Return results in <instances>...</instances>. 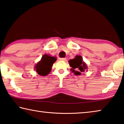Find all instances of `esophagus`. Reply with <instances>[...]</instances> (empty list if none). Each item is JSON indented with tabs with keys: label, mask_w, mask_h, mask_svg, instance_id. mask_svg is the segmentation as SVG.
Returning a JSON list of instances; mask_svg holds the SVG:
<instances>
[{
	"label": "esophagus",
	"mask_w": 124,
	"mask_h": 124,
	"mask_svg": "<svg viewBox=\"0 0 124 124\" xmlns=\"http://www.w3.org/2000/svg\"><path fill=\"white\" fill-rule=\"evenodd\" d=\"M60 60L61 61H66V58H60Z\"/></svg>",
	"instance_id": "1"
}]
</instances>
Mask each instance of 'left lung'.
<instances>
[{"mask_svg":"<svg viewBox=\"0 0 124 124\" xmlns=\"http://www.w3.org/2000/svg\"><path fill=\"white\" fill-rule=\"evenodd\" d=\"M71 71L75 75H80L81 73L85 71L87 68L86 64L83 61V58L81 56L77 55L73 59H70L69 61Z\"/></svg>","mask_w":124,"mask_h":124,"instance_id":"1","label":"left lung"}]
</instances>
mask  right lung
<instances>
[{
  "label": "right lung",
  "mask_w": 124,
  "mask_h": 124,
  "mask_svg": "<svg viewBox=\"0 0 124 124\" xmlns=\"http://www.w3.org/2000/svg\"><path fill=\"white\" fill-rule=\"evenodd\" d=\"M56 58L44 54L35 65V69L37 73L40 75L46 76L51 71L53 64L56 62Z\"/></svg>",
  "instance_id": "obj_1"
}]
</instances>
